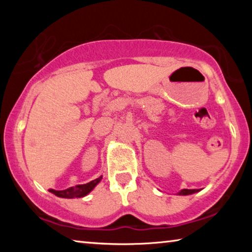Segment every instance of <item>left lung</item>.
Wrapping results in <instances>:
<instances>
[{"instance_id": "obj_1", "label": "left lung", "mask_w": 252, "mask_h": 252, "mask_svg": "<svg viewBox=\"0 0 252 252\" xmlns=\"http://www.w3.org/2000/svg\"><path fill=\"white\" fill-rule=\"evenodd\" d=\"M198 191L199 190H194V189H182L181 191H179L177 194L178 195H189V194H192V193L198 192Z\"/></svg>"}]
</instances>
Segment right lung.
Returning <instances> with one entry per match:
<instances>
[{"mask_svg":"<svg viewBox=\"0 0 252 252\" xmlns=\"http://www.w3.org/2000/svg\"><path fill=\"white\" fill-rule=\"evenodd\" d=\"M102 180V176L96 178L95 180H92L90 182L85 183V185H78L75 187H71L66 190H53L50 189L49 191L51 193H53L54 195L60 198H64V199H74V198H83L85 195H88L91 191L94 189V188L97 186V183H100Z\"/></svg>","mask_w":252,"mask_h":252,"instance_id":"right-lung-1","label":"right lung"}]
</instances>
